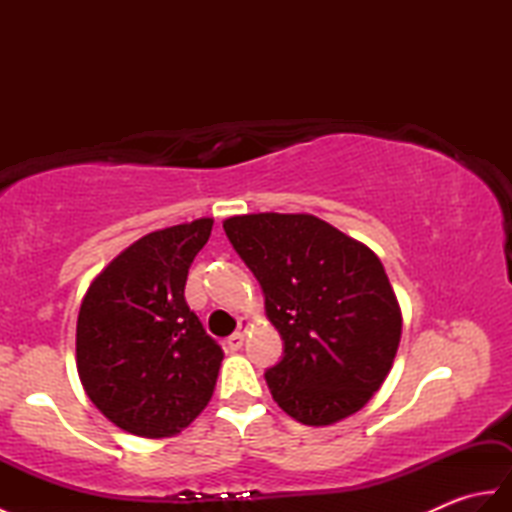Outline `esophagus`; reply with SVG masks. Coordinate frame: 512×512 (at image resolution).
I'll return each mask as SVG.
<instances>
[{
    "mask_svg": "<svg viewBox=\"0 0 512 512\" xmlns=\"http://www.w3.org/2000/svg\"><path fill=\"white\" fill-rule=\"evenodd\" d=\"M250 328V321H246V319H242L239 321V330L235 332V334H231L228 336V341H226V345H228V350L231 352H237V350H242V345H244V339H246V330Z\"/></svg>",
    "mask_w": 512,
    "mask_h": 512,
    "instance_id": "34e87169",
    "label": "esophagus"
}]
</instances>
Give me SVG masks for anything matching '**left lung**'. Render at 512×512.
Wrapping results in <instances>:
<instances>
[{
	"instance_id": "left-lung-1",
	"label": "left lung",
	"mask_w": 512,
	"mask_h": 512,
	"mask_svg": "<svg viewBox=\"0 0 512 512\" xmlns=\"http://www.w3.org/2000/svg\"><path fill=\"white\" fill-rule=\"evenodd\" d=\"M264 292L284 358L266 372L277 405L308 427L361 411L385 383L402 314L372 248L310 213L224 220Z\"/></svg>"
}]
</instances>
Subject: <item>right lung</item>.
<instances>
[{"mask_svg": "<svg viewBox=\"0 0 512 512\" xmlns=\"http://www.w3.org/2000/svg\"><path fill=\"white\" fill-rule=\"evenodd\" d=\"M211 217L154 231L94 277L76 319L85 394L118 429L171 438L213 396L224 352L187 306L184 286Z\"/></svg>", "mask_w": 512, "mask_h": 512, "instance_id": "right-lung-1", "label": "right lung"}]
</instances>
